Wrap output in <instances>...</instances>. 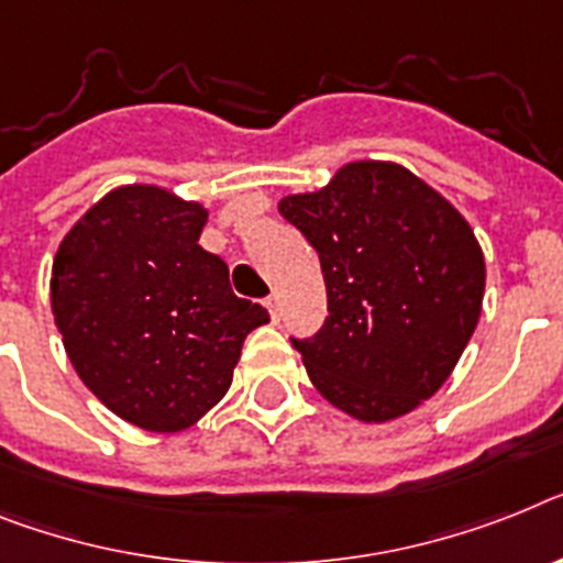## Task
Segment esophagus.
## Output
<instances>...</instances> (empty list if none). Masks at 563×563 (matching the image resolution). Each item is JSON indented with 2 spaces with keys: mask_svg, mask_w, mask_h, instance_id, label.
<instances>
[{
  "mask_svg": "<svg viewBox=\"0 0 563 563\" xmlns=\"http://www.w3.org/2000/svg\"><path fill=\"white\" fill-rule=\"evenodd\" d=\"M266 309L268 314H272V323H277V320H280V300H277V295L266 297Z\"/></svg>",
  "mask_w": 563,
  "mask_h": 563,
  "instance_id": "obj_1",
  "label": "esophagus"
}]
</instances>
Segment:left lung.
<instances>
[{
	"instance_id": "1",
	"label": "left lung",
	"mask_w": 563,
	"mask_h": 563,
	"mask_svg": "<svg viewBox=\"0 0 563 563\" xmlns=\"http://www.w3.org/2000/svg\"><path fill=\"white\" fill-rule=\"evenodd\" d=\"M280 214L320 254L329 318L291 340L314 389L340 412L386 423L446 384L484 303L475 231L409 168L357 159L329 186L289 194Z\"/></svg>"
}]
</instances>
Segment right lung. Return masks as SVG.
I'll return each instance as SVG.
<instances>
[{
	"label": "right lung",
	"instance_id": "right-lung-1",
	"mask_svg": "<svg viewBox=\"0 0 563 563\" xmlns=\"http://www.w3.org/2000/svg\"><path fill=\"white\" fill-rule=\"evenodd\" d=\"M209 211L159 186H120L56 249L51 311L79 380L148 432L194 427L229 391L263 306L231 291L197 240Z\"/></svg>",
	"mask_w": 563,
	"mask_h": 563
}]
</instances>
